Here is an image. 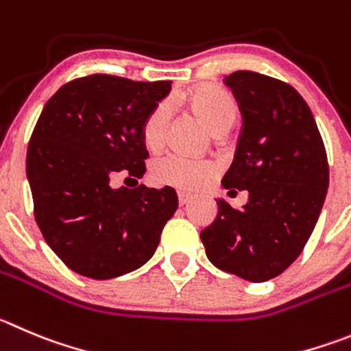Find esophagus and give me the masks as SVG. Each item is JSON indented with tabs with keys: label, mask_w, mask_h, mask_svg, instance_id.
<instances>
[{
	"label": "esophagus",
	"mask_w": 351,
	"mask_h": 351,
	"mask_svg": "<svg viewBox=\"0 0 351 351\" xmlns=\"http://www.w3.org/2000/svg\"><path fill=\"white\" fill-rule=\"evenodd\" d=\"M192 199V195L191 194H186V192H183V191H178V202L180 204H186V202L191 201Z\"/></svg>",
	"instance_id": "34e87169"
}]
</instances>
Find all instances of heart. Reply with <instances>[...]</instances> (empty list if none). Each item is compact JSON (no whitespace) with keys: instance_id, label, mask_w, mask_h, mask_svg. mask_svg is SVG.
<instances>
[{"instance_id":"b5f03b06","label":"heart","mask_w":351,"mask_h":351,"mask_svg":"<svg viewBox=\"0 0 351 351\" xmlns=\"http://www.w3.org/2000/svg\"><path fill=\"white\" fill-rule=\"evenodd\" d=\"M189 104L215 133H225L235 123L239 114L237 101L228 91L215 86H199L189 95ZM169 110L159 104L150 110L142 124V142L149 150L160 149L165 143ZM218 169L211 160L191 159L180 154H168L154 162L152 180L157 185H168L180 191L194 192L208 185Z\"/></svg>"}]
</instances>
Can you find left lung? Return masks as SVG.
<instances>
[{
  "mask_svg": "<svg viewBox=\"0 0 351 351\" xmlns=\"http://www.w3.org/2000/svg\"><path fill=\"white\" fill-rule=\"evenodd\" d=\"M242 114L230 169L221 185L247 191L242 209L218 199V216L201 232L209 261L250 282L282 274L301 254L329 186L322 136L291 84L253 71L225 77Z\"/></svg>",
  "mask_w": 351,
  "mask_h": 351,
  "instance_id": "obj_1",
  "label": "left lung"
}]
</instances>
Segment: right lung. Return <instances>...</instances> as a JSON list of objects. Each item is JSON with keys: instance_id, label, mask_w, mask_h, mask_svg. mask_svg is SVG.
Instances as JSON below:
<instances>
[{"instance_id": "right-lung-1", "label": "right lung", "mask_w": 351, "mask_h": 351, "mask_svg": "<svg viewBox=\"0 0 351 351\" xmlns=\"http://www.w3.org/2000/svg\"><path fill=\"white\" fill-rule=\"evenodd\" d=\"M171 81L142 83L110 74L77 77L43 107L27 147L34 218L53 253L76 274L107 280L145 265L178 197L138 185L149 157L142 124ZM138 183V182H136Z\"/></svg>"}]
</instances>
